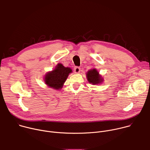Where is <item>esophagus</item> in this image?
<instances>
[{
  "mask_svg": "<svg viewBox=\"0 0 150 150\" xmlns=\"http://www.w3.org/2000/svg\"><path fill=\"white\" fill-rule=\"evenodd\" d=\"M80 68L79 67H76L74 68V72L76 74H78L80 72Z\"/></svg>",
  "mask_w": 150,
  "mask_h": 150,
  "instance_id": "obj_1",
  "label": "esophagus"
}]
</instances>
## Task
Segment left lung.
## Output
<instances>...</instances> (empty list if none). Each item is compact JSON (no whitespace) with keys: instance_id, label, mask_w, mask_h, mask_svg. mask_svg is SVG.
<instances>
[{"instance_id":"8db88e82","label":"left lung","mask_w":150,"mask_h":150,"mask_svg":"<svg viewBox=\"0 0 150 150\" xmlns=\"http://www.w3.org/2000/svg\"><path fill=\"white\" fill-rule=\"evenodd\" d=\"M86 76L89 83L93 85L101 84L104 81L103 78L96 68L89 70L86 74Z\"/></svg>"}]
</instances>
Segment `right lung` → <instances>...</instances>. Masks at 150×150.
I'll use <instances>...</instances> for the list:
<instances>
[{
	"mask_svg": "<svg viewBox=\"0 0 150 150\" xmlns=\"http://www.w3.org/2000/svg\"><path fill=\"white\" fill-rule=\"evenodd\" d=\"M72 72L71 68L65 67L62 63H58L54 69L45 75L44 81L49 87L59 90L62 88L69 74Z\"/></svg>",
	"mask_w": 150,
	"mask_h": 150,
	"instance_id": "right-lung-1",
	"label": "right lung"
}]
</instances>
